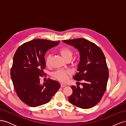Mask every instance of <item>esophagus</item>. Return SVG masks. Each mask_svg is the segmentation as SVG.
<instances>
[{
	"instance_id": "34e87169",
	"label": "esophagus",
	"mask_w": 126,
	"mask_h": 126,
	"mask_svg": "<svg viewBox=\"0 0 126 126\" xmlns=\"http://www.w3.org/2000/svg\"><path fill=\"white\" fill-rule=\"evenodd\" d=\"M60 86H61V87H66L67 85L66 84H64V83H61Z\"/></svg>"
}]
</instances>
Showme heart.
<instances>
[{"label":"heart","mask_w":126,"mask_h":126,"mask_svg":"<svg viewBox=\"0 0 126 126\" xmlns=\"http://www.w3.org/2000/svg\"><path fill=\"white\" fill-rule=\"evenodd\" d=\"M59 54L61 55L63 59L66 61L67 60H71L73 52L70 49L67 47H62L59 49ZM51 58V55H48L46 58L45 63L46 66H49ZM71 75V73L69 71L58 70L55 72L53 74V76L57 80L61 82H66L68 80V78Z\"/></svg>","instance_id":"heart-1"}]
</instances>
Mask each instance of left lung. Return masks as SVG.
I'll use <instances>...</instances> for the list:
<instances>
[{
  "mask_svg": "<svg viewBox=\"0 0 126 126\" xmlns=\"http://www.w3.org/2000/svg\"><path fill=\"white\" fill-rule=\"evenodd\" d=\"M63 42L74 46L79 52L78 72L73 78L82 82L81 88L79 86L71 87L72 94L68 100L79 108H90L99 102L106 90L109 71L105 56L99 47L86 39L64 40Z\"/></svg>",
  "mask_w": 126,
  "mask_h": 126,
  "instance_id": "1",
  "label": "left lung"
}]
</instances>
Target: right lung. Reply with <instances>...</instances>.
Masks as SVG:
<instances>
[{
	"instance_id": "obj_1",
	"label": "right lung",
	"mask_w": 126,
	"mask_h": 126,
	"mask_svg": "<svg viewBox=\"0 0 126 126\" xmlns=\"http://www.w3.org/2000/svg\"><path fill=\"white\" fill-rule=\"evenodd\" d=\"M59 42L36 39L22 44L15 52L11 78L17 96L26 105L36 107L47 104L60 88L58 81L49 79L41 85L39 79L44 74L46 52Z\"/></svg>"
}]
</instances>
